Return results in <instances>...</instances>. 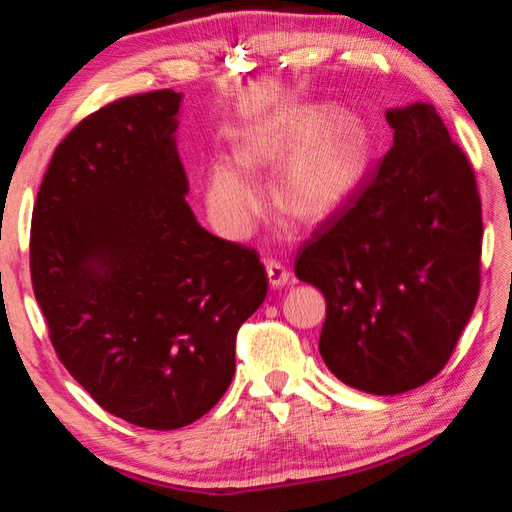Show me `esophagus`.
<instances>
[{
	"label": "esophagus",
	"mask_w": 512,
	"mask_h": 512,
	"mask_svg": "<svg viewBox=\"0 0 512 512\" xmlns=\"http://www.w3.org/2000/svg\"><path fill=\"white\" fill-rule=\"evenodd\" d=\"M266 275H268V282H271L273 289H280V287H284V284H289V280H291V273L280 262H277V259H268Z\"/></svg>",
	"instance_id": "34e87169"
}]
</instances>
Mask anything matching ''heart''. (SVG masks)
I'll list each match as a JSON object with an SVG mask.
<instances>
[{
  "mask_svg": "<svg viewBox=\"0 0 512 512\" xmlns=\"http://www.w3.org/2000/svg\"><path fill=\"white\" fill-rule=\"evenodd\" d=\"M287 160L280 196L305 221H320L348 201L368 167L366 126L350 112L305 108L266 121L241 144V160L219 155L207 173V207L223 232L241 237L262 212L266 192L250 169Z\"/></svg>",
  "mask_w": 512,
  "mask_h": 512,
  "instance_id": "heart-1",
  "label": "heart"
}]
</instances>
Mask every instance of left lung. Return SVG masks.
I'll return each mask as SVG.
<instances>
[{"label": "left lung", "mask_w": 512, "mask_h": 512, "mask_svg": "<svg viewBox=\"0 0 512 512\" xmlns=\"http://www.w3.org/2000/svg\"><path fill=\"white\" fill-rule=\"evenodd\" d=\"M393 146L298 250L327 300L318 350L343 384L397 395L447 366L481 287V198L431 103L386 112Z\"/></svg>", "instance_id": "left-lung-1"}]
</instances>
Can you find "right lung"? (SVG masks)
<instances>
[{
  "label": "right lung",
  "instance_id": "right-lung-1",
  "mask_svg": "<svg viewBox=\"0 0 512 512\" xmlns=\"http://www.w3.org/2000/svg\"><path fill=\"white\" fill-rule=\"evenodd\" d=\"M183 94L112 101L56 146L31 216V282L58 359L101 409L178 429L235 375L239 327L266 298L255 248L187 205L173 133Z\"/></svg>",
  "mask_w": 512,
  "mask_h": 512
}]
</instances>
